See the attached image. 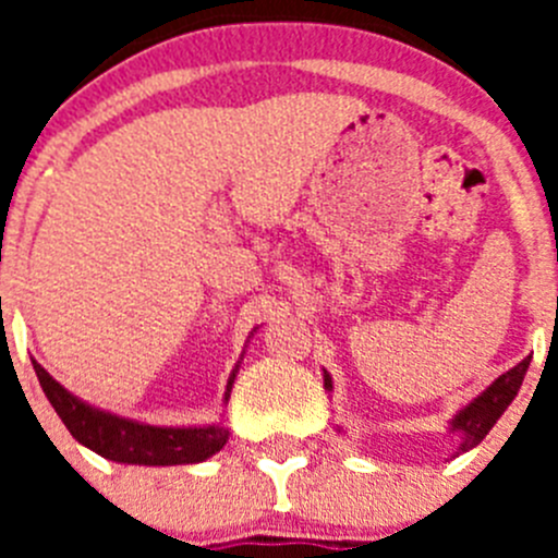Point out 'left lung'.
<instances>
[{
	"label": "left lung",
	"instance_id": "left-lung-1",
	"mask_svg": "<svg viewBox=\"0 0 558 558\" xmlns=\"http://www.w3.org/2000/svg\"><path fill=\"white\" fill-rule=\"evenodd\" d=\"M529 367V359H523L521 364H515L513 369H508L505 375H499L486 391L481 393L477 399H472L464 410L451 421V429L459 432L461 435V446L456 453H464L470 448H475L483 437L492 432V426L497 424L499 415L508 410V404L513 402L515 393L523 384V375H526ZM324 386L331 391V378L324 373Z\"/></svg>",
	"mask_w": 558,
	"mask_h": 558
}]
</instances>
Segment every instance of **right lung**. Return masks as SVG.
I'll return each mask as SVG.
<instances>
[{
    "label": "right lung",
    "instance_id": "obj_1",
    "mask_svg": "<svg viewBox=\"0 0 558 558\" xmlns=\"http://www.w3.org/2000/svg\"><path fill=\"white\" fill-rule=\"evenodd\" d=\"M35 364V373L43 386L45 397L53 404L59 418L70 429V435L94 453L105 456L121 464H148V466H172V464H196L221 451L229 440V429L221 424L213 426H189V429H172V426H148L137 421L121 418V415L105 413L72 397L64 386L56 384L43 367ZM234 373L229 378L227 399L232 391Z\"/></svg>",
    "mask_w": 558,
    "mask_h": 558
}]
</instances>
